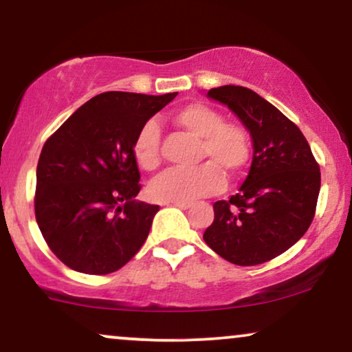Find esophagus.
Here are the masks:
<instances>
[{"instance_id":"obj_1","label":"esophagus","mask_w":352,"mask_h":352,"mask_svg":"<svg viewBox=\"0 0 352 352\" xmlns=\"http://www.w3.org/2000/svg\"><path fill=\"white\" fill-rule=\"evenodd\" d=\"M172 206H175V208H180V209H190L191 203H186V201H173Z\"/></svg>"}]
</instances>
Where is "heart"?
<instances>
[{
  "label": "heart",
  "instance_id": "b5f03b06",
  "mask_svg": "<svg viewBox=\"0 0 352 352\" xmlns=\"http://www.w3.org/2000/svg\"><path fill=\"white\" fill-rule=\"evenodd\" d=\"M172 122L185 132L201 138L198 161L201 166L180 170L170 168L149 186L156 201H193L217 193L223 188V175L236 177L245 172L251 161V138L246 129L235 122H225L217 109L203 102H190L172 116ZM135 161L143 170L153 172L161 166V130L156 122L148 120L138 130L132 146Z\"/></svg>",
  "mask_w": 352,
  "mask_h": 352
}]
</instances>
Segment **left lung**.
I'll return each instance as SVG.
<instances>
[{
	"label": "left lung",
	"instance_id": "8db88e82",
	"mask_svg": "<svg viewBox=\"0 0 352 352\" xmlns=\"http://www.w3.org/2000/svg\"><path fill=\"white\" fill-rule=\"evenodd\" d=\"M252 137V164L228 201L214 203L204 241L225 261L257 265L289 250L311 227L320 191V167L301 130L250 88H210Z\"/></svg>",
	"mask_w": 352,
	"mask_h": 352
}]
</instances>
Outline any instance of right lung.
<instances>
[{
    "label": "right lung",
    "instance_id": "right-lung-1",
    "mask_svg": "<svg viewBox=\"0 0 352 352\" xmlns=\"http://www.w3.org/2000/svg\"><path fill=\"white\" fill-rule=\"evenodd\" d=\"M179 93L106 91L78 107L41 149L35 219L46 245L72 270H119L146 241L159 206L137 201L138 130Z\"/></svg>",
    "mask_w": 352,
    "mask_h": 352
}]
</instances>
